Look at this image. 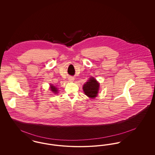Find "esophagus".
Returning <instances> with one entry per match:
<instances>
[{"mask_svg": "<svg viewBox=\"0 0 155 155\" xmlns=\"http://www.w3.org/2000/svg\"><path fill=\"white\" fill-rule=\"evenodd\" d=\"M68 80L70 82H73V81H74V78L73 77H69L68 78Z\"/></svg>", "mask_w": 155, "mask_h": 155, "instance_id": "34e87169", "label": "esophagus"}]
</instances>
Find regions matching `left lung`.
Wrapping results in <instances>:
<instances>
[{"mask_svg": "<svg viewBox=\"0 0 155 155\" xmlns=\"http://www.w3.org/2000/svg\"><path fill=\"white\" fill-rule=\"evenodd\" d=\"M83 91L85 94L89 97L94 99L96 97L99 89V83L93 77H91L88 81H87L83 85Z\"/></svg>", "mask_w": 155, "mask_h": 155, "instance_id": "8db88e82", "label": "left lung"}]
</instances>
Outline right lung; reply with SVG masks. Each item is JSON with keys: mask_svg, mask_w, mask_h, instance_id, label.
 <instances>
[{"mask_svg": "<svg viewBox=\"0 0 155 155\" xmlns=\"http://www.w3.org/2000/svg\"><path fill=\"white\" fill-rule=\"evenodd\" d=\"M51 91H52V92L55 93V94L58 93V88H56V87H55L54 86H53V85H51Z\"/></svg>", "mask_w": 155, "mask_h": 155, "instance_id": "1", "label": "right lung"}]
</instances>
